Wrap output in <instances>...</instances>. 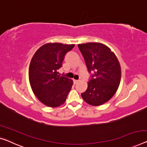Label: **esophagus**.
Wrapping results in <instances>:
<instances>
[{
	"label": "esophagus",
	"mask_w": 147,
	"mask_h": 147,
	"mask_svg": "<svg viewBox=\"0 0 147 147\" xmlns=\"http://www.w3.org/2000/svg\"><path fill=\"white\" fill-rule=\"evenodd\" d=\"M78 81H79V80H74V84H76V83H78Z\"/></svg>",
	"instance_id": "obj_1"
}]
</instances>
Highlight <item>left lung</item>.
Here are the masks:
<instances>
[{"label":"left lung","instance_id":"8db88e82","mask_svg":"<svg viewBox=\"0 0 147 147\" xmlns=\"http://www.w3.org/2000/svg\"><path fill=\"white\" fill-rule=\"evenodd\" d=\"M91 74L86 91L81 93L85 102L100 106L110 100L118 89L121 80V67L114 53L99 42L78 45Z\"/></svg>","mask_w":147,"mask_h":147}]
</instances>
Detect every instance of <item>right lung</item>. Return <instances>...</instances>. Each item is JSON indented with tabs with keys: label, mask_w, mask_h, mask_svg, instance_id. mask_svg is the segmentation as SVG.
Returning <instances> with one entry per match:
<instances>
[{
	"label": "right lung",
	"mask_w": 147,
	"mask_h": 147,
	"mask_svg": "<svg viewBox=\"0 0 147 147\" xmlns=\"http://www.w3.org/2000/svg\"><path fill=\"white\" fill-rule=\"evenodd\" d=\"M75 45L47 43L36 51L30 62L29 80L37 98L46 106L60 107L66 100L73 81L58 75V69Z\"/></svg>",
	"instance_id": "add662e5"
}]
</instances>
